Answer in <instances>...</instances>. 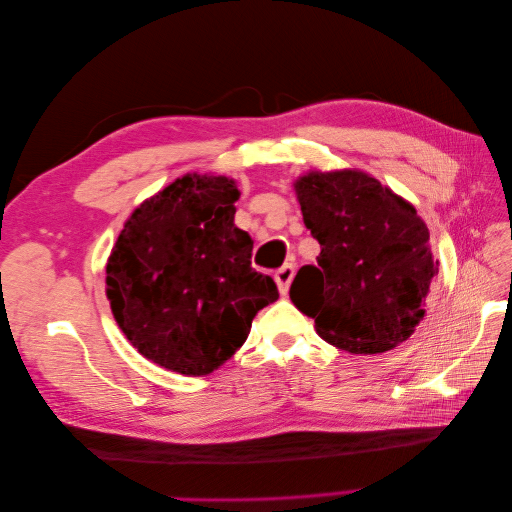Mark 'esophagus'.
Wrapping results in <instances>:
<instances>
[{
	"label": "esophagus",
	"instance_id": "1",
	"mask_svg": "<svg viewBox=\"0 0 512 512\" xmlns=\"http://www.w3.org/2000/svg\"><path fill=\"white\" fill-rule=\"evenodd\" d=\"M292 277H294V265H292V262H286L284 267H280V269L275 271V282H277V288H280L282 294L288 292Z\"/></svg>",
	"mask_w": 512,
	"mask_h": 512
}]
</instances>
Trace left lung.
I'll list each match as a JSON object with an SVG mask.
<instances>
[{
    "instance_id": "8db88e82",
    "label": "left lung",
    "mask_w": 512,
    "mask_h": 512,
    "mask_svg": "<svg viewBox=\"0 0 512 512\" xmlns=\"http://www.w3.org/2000/svg\"><path fill=\"white\" fill-rule=\"evenodd\" d=\"M294 190L320 254L294 277L292 303L342 350L378 354L406 342L438 277L416 209L361 170H316Z\"/></svg>"
}]
</instances>
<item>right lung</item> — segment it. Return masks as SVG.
Wrapping results in <instances>:
<instances>
[{"mask_svg": "<svg viewBox=\"0 0 512 512\" xmlns=\"http://www.w3.org/2000/svg\"><path fill=\"white\" fill-rule=\"evenodd\" d=\"M228 177L185 175L134 209L106 262V297L145 359L207 376L235 354L273 277L252 269L254 241L235 226Z\"/></svg>", "mask_w": 512, "mask_h": 512, "instance_id": "obj_1", "label": "right lung"}]
</instances>
